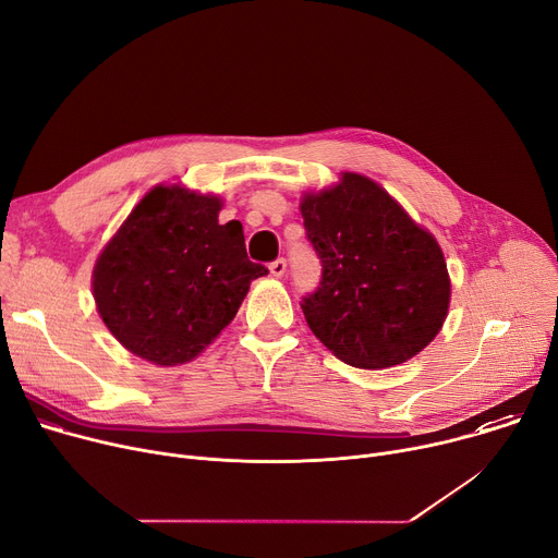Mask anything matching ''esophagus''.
<instances>
[{"mask_svg":"<svg viewBox=\"0 0 558 558\" xmlns=\"http://www.w3.org/2000/svg\"><path fill=\"white\" fill-rule=\"evenodd\" d=\"M286 268H288V264H286V259H283V257H279V259H275V262L270 264V272H272V277H283Z\"/></svg>","mask_w":558,"mask_h":558,"instance_id":"obj_1","label":"esophagus"}]
</instances>
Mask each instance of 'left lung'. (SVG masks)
Segmentation results:
<instances>
[{
  "label": "left lung",
  "instance_id": "8db88e82",
  "mask_svg": "<svg viewBox=\"0 0 558 558\" xmlns=\"http://www.w3.org/2000/svg\"><path fill=\"white\" fill-rule=\"evenodd\" d=\"M301 217L322 262L301 311L335 356L381 369L437 337L450 305L444 253L381 185L343 172L335 189L303 197Z\"/></svg>",
  "mask_w": 558,
  "mask_h": 558
}]
</instances>
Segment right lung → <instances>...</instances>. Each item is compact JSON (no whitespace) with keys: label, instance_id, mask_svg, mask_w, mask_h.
Segmentation results:
<instances>
[{"label":"right lung","instance_id":"add662e5","mask_svg":"<svg viewBox=\"0 0 558 558\" xmlns=\"http://www.w3.org/2000/svg\"><path fill=\"white\" fill-rule=\"evenodd\" d=\"M221 202L153 189L123 221L93 272L97 311L133 354L157 365L195 359L236 315L251 281L268 275L245 253Z\"/></svg>","mask_w":558,"mask_h":558}]
</instances>
